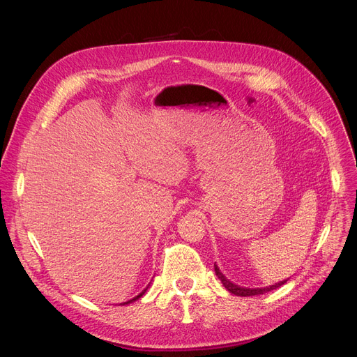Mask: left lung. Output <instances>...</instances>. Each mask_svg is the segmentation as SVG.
Here are the masks:
<instances>
[{"label": "left lung", "instance_id": "8db88e82", "mask_svg": "<svg viewBox=\"0 0 357 357\" xmlns=\"http://www.w3.org/2000/svg\"><path fill=\"white\" fill-rule=\"evenodd\" d=\"M214 271H215V275L218 276V279L221 280V284L224 285V288H226L229 292H231L233 295H237V296H253V295H260V294H265V292H269V291H273L279 287H282L284 284L288 282V279H284L280 280V282L275 284V285H269V287H264V288H245V287H238L233 282H230V280L222 275V272L220 271V268L214 264Z\"/></svg>", "mask_w": 357, "mask_h": 357}]
</instances>
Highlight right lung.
Instances as JSON below:
<instances>
[{
  "label": "right lung",
  "instance_id": "1",
  "mask_svg": "<svg viewBox=\"0 0 357 357\" xmlns=\"http://www.w3.org/2000/svg\"><path fill=\"white\" fill-rule=\"evenodd\" d=\"M147 288H149V287H147ZM147 288H146V289H147ZM146 289H143V291H142V292H140V294H139V295H137V296H135V298H133V299H130V301H127V303H123V304H121V305H127V304H130V303H135V301H137V299H139V298H140V296H143V295H144V292H146Z\"/></svg>",
  "mask_w": 357,
  "mask_h": 357
}]
</instances>
